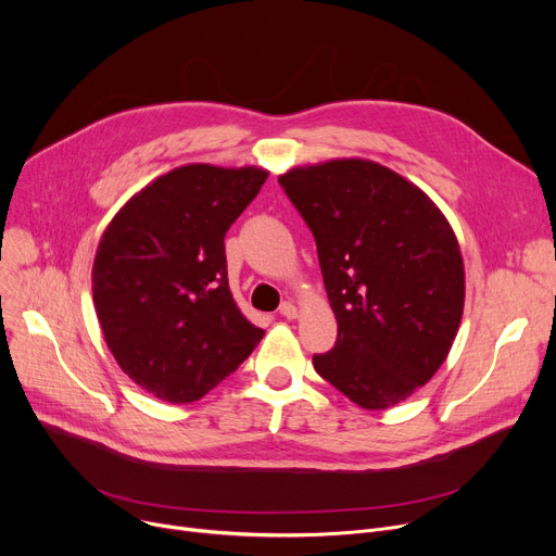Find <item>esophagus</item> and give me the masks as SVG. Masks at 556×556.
<instances>
[{
    "label": "esophagus",
    "mask_w": 556,
    "mask_h": 556,
    "mask_svg": "<svg viewBox=\"0 0 556 556\" xmlns=\"http://www.w3.org/2000/svg\"><path fill=\"white\" fill-rule=\"evenodd\" d=\"M279 315L286 317V319H295V317H298V306H295L293 302H283V304L279 306Z\"/></svg>",
    "instance_id": "esophagus-1"
}]
</instances>
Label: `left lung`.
Here are the masks:
<instances>
[{
    "instance_id": "1",
    "label": "left lung",
    "mask_w": 556,
    "mask_h": 556,
    "mask_svg": "<svg viewBox=\"0 0 556 556\" xmlns=\"http://www.w3.org/2000/svg\"><path fill=\"white\" fill-rule=\"evenodd\" d=\"M281 189L315 237L338 338L315 371L386 410L446 361L464 311V263L437 204L369 160L293 168Z\"/></svg>"
}]
</instances>
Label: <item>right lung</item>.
<instances>
[{"mask_svg": "<svg viewBox=\"0 0 556 556\" xmlns=\"http://www.w3.org/2000/svg\"><path fill=\"white\" fill-rule=\"evenodd\" d=\"M268 173L187 164L143 187L103 231L92 295L103 338L132 381L191 403L263 338L227 283L225 233Z\"/></svg>", "mask_w": 556, "mask_h": 556, "instance_id": "right-lung-1", "label": "right lung"}]
</instances>
